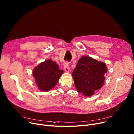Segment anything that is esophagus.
Masks as SVG:
<instances>
[{
	"label": "esophagus",
	"instance_id": "obj_1",
	"mask_svg": "<svg viewBox=\"0 0 134 134\" xmlns=\"http://www.w3.org/2000/svg\"><path fill=\"white\" fill-rule=\"evenodd\" d=\"M69 69H70V68L69 67V63H68V62H66L65 64V65H64V69H65V70L66 71L68 72V71H69Z\"/></svg>",
	"mask_w": 134,
	"mask_h": 134
}]
</instances>
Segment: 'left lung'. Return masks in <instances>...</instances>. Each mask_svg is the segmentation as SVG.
Wrapping results in <instances>:
<instances>
[{"instance_id":"obj_1","label":"left lung","mask_w":134,"mask_h":134,"mask_svg":"<svg viewBox=\"0 0 134 134\" xmlns=\"http://www.w3.org/2000/svg\"><path fill=\"white\" fill-rule=\"evenodd\" d=\"M107 70L105 63L90 57L83 56L72 73L77 91L87 97L93 95L95 90L103 86Z\"/></svg>"}]
</instances>
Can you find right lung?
Returning <instances> with one entry per match:
<instances>
[{"label": "right lung", "mask_w": 134, "mask_h": 134, "mask_svg": "<svg viewBox=\"0 0 134 134\" xmlns=\"http://www.w3.org/2000/svg\"><path fill=\"white\" fill-rule=\"evenodd\" d=\"M63 72L55 62L47 59L35 67L33 76L40 90L46 92L54 87Z\"/></svg>", "instance_id": "obj_1"}]
</instances>
